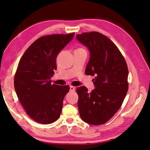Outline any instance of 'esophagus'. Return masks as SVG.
<instances>
[{
	"label": "esophagus",
	"mask_w": 150,
	"mask_h": 150,
	"mask_svg": "<svg viewBox=\"0 0 150 150\" xmlns=\"http://www.w3.org/2000/svg\"><path fill=\"white\" fill-rule=\"evenodd\" d=\"M70 91H75V87H73V86H70Z\"/></svg>",
	"instance_id": "obj_1"
}]
</instances>
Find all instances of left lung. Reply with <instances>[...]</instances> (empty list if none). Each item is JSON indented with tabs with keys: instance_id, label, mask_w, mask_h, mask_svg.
I'll list each match as a JSON object with an SVG mask.
<instances>
[{
	"instance_id": "obj_1",
	"label": "left lung",
	"mask_w": 150,
	"mask_h": 150,
	"mask_svg": "<svg viewBox=\"0 0 150 150\" xmlns=\"http://www.w3.org/2000/svg\"><path fill=\"white\" fill-rule=\"evenodd\" d=\"M77 39L87 46L90 59L87 75H95V88H77L78 108L81 119L92 125H100L113 117L126 97L128 89V69L122 54L113 42L98 32H84Z\"/></svg>"
}]
</instances>
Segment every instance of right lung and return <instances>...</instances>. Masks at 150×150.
I'll return each instance as SVG.
<instances>
[{"instance_id": "1", "label": "right lung", "mask_w": 150, "mask_h": 150, "mask_svg": "<svg viewBox=\"0 0 150 150\" xmlns=\"http://www.w3.org/2000/svg\"><path fill=\"white\" fill-rule=\"evenodd\" d=\"M75 33L44 35L30 45L20 59L14 75L18 98L25 111L42 124L54 122L60 116L69 85L51 84L57 69L59 52L73 39Z\"/></svg>"}]
</instances>
